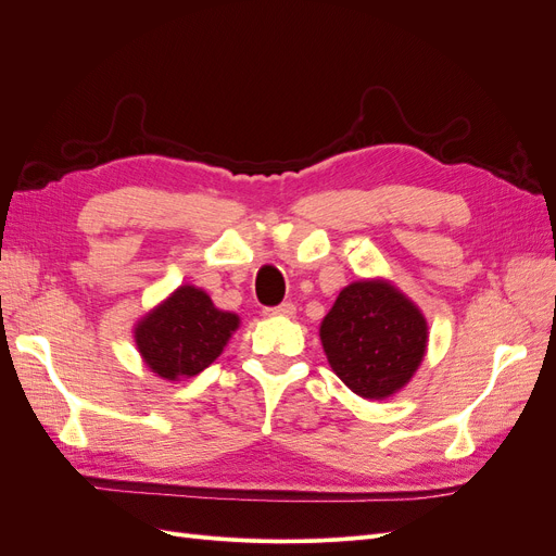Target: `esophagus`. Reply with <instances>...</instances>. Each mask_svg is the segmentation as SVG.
<instances>
[{"instance_id":"34e87169","label":"esophagus","mask_w":556,"mask_h":556,"mask_svg":"<svg viewBox=\"0 0 556 556\" xmlns=\"http://www.w3.org/2000/svg\"><path fill=\"white\" fill-rule=\"evenodd\" d=\"M294 313H296V306L290 304V301H285V304H280V306L264 308V315H268V317H274V315H278V317H292Z\"/></svg>"}]
</instances>
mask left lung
<instances>
[{
  "label": "left lung",
  "instance_id": "1",
  "mask_svg": "<svg viewBox=\"0 0 556 556\" xmlns=\"http://www.w3.org/2000/svg\"><path fill=\"white\" fill-rule=\"evenodd\" d=\"M427 339L422 311L387 280L348 285L319 325L333 374L362 399H387L406 387Z\"/></svg>",
  "mask_w": 556,
  "mask_h": 556
}]
</instances>
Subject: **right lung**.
Returning <instances> with one entry per match:
<instances>
[{
    "mask_svg": "<svg viewBox=\"0 0 556 556\" xmlns=\"http://www.w3.org/2000/svg\"><path fill=\"white\" fill-rule=\"evenodd\" d=\"M239 323L237 313L215 308L204 290L180 285L141 317L134 341L150 371L164 380H180L201 374L220 357Z\"/></svg>",
    "mask_w": 556,
    "mask_h": 556,
    "instance_id": "obj_1",
    "label": "right lung"
}]
</instances>
